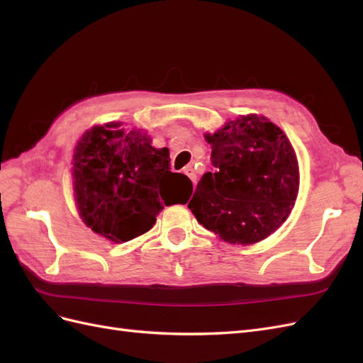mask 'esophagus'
I'll return each instance as SVG.
<instances>
[{"mask_svg": "<svg viewBox=\"0 0 363 363\" xmlns=\"http://www.w3.org/2000/svg\"><path fill=\"white\" fill-rule=\"evenodd\" d=\"M184 174L188 175V177L192 180L194 184L196 183V174H195V171H194L192 167H186V168H184Z\"/></svg>", "mask_w": 363, "mask_h": 363, "instance_id": "obj_1", "label": "esophagus"}]
</instances>
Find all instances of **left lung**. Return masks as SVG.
I'll use <instances>...</instances> for the list:
<instances>
[{
    "mask_svg": "<svg viewBox=\"0 0 363 363\" xmlns=\"http://www.w3.org/2000/svg\"><path fill=\"white\" fill-rule=\"evenodd\" d=\"M215 172H206L188 207L207 230L230 244H255L286 221L300 172L289 139L257 115L230 121L213 135Z\"/></svg>",
    "mask_w": 363,
    "mask_h": 363,
    "instance_id": "1",
    "label": "left lung"
}]
</instances>
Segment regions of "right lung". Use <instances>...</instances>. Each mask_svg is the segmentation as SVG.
Returning a JSON list of instances; mask_svg holds the SVG:
<instances>
[{
  "label": "right lung",
  "mask_w": 363,
  "mask_h": 363,
  "mask_svg": "<svg viewBox=\"0 0 363 363\" xmlns=\"http://www.w3.org/2000/svg\"><path fill=\"white\" fill-rule=\"evenodd\" d=\"M116 127H94L79 142L74 192L86 225L113 242H127L155 225L163 204L188 201L192 182L171 172L167 147L157 150L145 133Z\"/></svg>",
  "instance_id": "right-lung-1"
}]
</instances>
